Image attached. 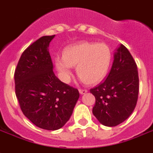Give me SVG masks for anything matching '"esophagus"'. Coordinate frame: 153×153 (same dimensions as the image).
<instances>
[{"mask_svg": "<svg viewBox=\"0 0 153 153\" xmlns=\"http://www.w3.org/2000/svg\"><path fill=\"white\" fill-rule=\"evenodd\" d=\"M79 93H80L81 94H86V93H87V89H79Z\"/></svg>", "mask_w": 153, "mask_h": 153, "instance_id": "obj_1", "label": "esophagus"}]
</instances>
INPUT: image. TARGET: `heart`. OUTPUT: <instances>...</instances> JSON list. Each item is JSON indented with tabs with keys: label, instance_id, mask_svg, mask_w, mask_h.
<instances>
[{
	"label": "heart",
	"instance_id": "heart-1",
	"mask_svg": "<svg viewBox=\"0 0 153 153\" xmlns=\"http://www.w3.org/2000/svg\"><path fill=\"white\" fill-rule=\"evenodd\" d=\"M111 58L112 53L108 45L85 42L65 48L63 57H56L55 64L64 80L70 79L72 67H76L81 79L89 84H95L105 78Z\"/></svg>",
	"mask_w": 153,
	"mask_h": 153
}]
</instances>
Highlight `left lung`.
<instances>
[{"label":"left lung","mask_w":153,"mask_h":153,"mask_svg":"<svg viewBox=\"0 0 153 153\" xmlns=\"http://www.w3.org/2000/svg\"><path fill=\"white\" fill-rule=\"evenodd\" d=\"M139 78L137 64L123 45L114 53L112 67L105 81L90 89L96 102L93 113L100 123L115 126L132 114L137 105Z\"/></svg>","instance_id":"8db88e82"}]
</instances>
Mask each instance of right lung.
<instances>
[{
	"label": "right lung",
	"mask_w": 153,
	"mask_h": 153,
	"mask_svg": "<svg viewBox=\"0 0 153 153\" xmlns=\"http://www.w3.org/2000/svg\"><path fill=\"white\" fill-rule=\"evenodd\" d=\"M55 35L43 36L21 55L15 71V89L20 108L35 126L56 130L65 125L79 100V90L53 72L48 52Z\"/></svg>",
	"instance_id": "1"
}]
</instances>
